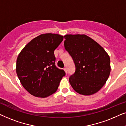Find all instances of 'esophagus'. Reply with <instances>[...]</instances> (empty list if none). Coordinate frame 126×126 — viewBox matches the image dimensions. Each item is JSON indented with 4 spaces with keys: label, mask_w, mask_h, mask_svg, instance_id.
Wrapping results in <instances>:
<instances>
[{
    "label": "esophagus",
    "mask_w": 126,
    "mask_h": 126,
    "mask_svg": "<svg viewBox=\"0 0 126 126\" xmlns=\"http://www.w3.org/2000/svg\"><path fill=\"white\" fill-rule=\"evenodd\" d=\"M64 70L65 72H66V74L67 73V67H64Z\"/></svg>",
    "instance_id": "obj_1"
}]
</instances>
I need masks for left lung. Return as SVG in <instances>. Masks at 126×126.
Listing matches in <instances>:
<instances>
[{
  "mask_svg": "<svg viewBox=\"0 0 126 126\" xmlns=\"http://www.w3.org/2000/svg\"><path fill=\"white\" fill-rule=\"evenodd\" d=\"M64 38L65 49L75 67L69 78L72 88L85 95L99 91L110 75V56L99 44L85 34H67Z\"/></svg>",
  "mask_w": 126,
  "mask_h": 126,
  "instance_id": "1",
  "label": "left lung"
}]
</instances>
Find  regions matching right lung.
<instances>
[{
    "label": "right lung",
    "instance_id": "1",
    "mask_svg": "<svg viewBox=\"0 0 126 126\" xmlns=\"http://www.w3.org/2000/svg\"><path fill=\"white\" fill-rule=\"evenodd\" d=\"M63 40L59 34H41L30 41L18 55L16 74L23 88L32 95L44 98L58 89L66 73L55 66L54 51Z\"/></svg>",
    "mask_w": 126,
    "mask_h": 126
}]
</instances>
